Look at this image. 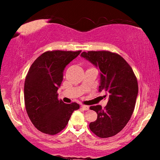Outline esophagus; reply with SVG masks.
I'll use <instances>...</instances> for the list:
<instances>
[{
    "instance_id": "34e87169",
    "label": "esophagus",
    "mask_w": 160,
    "mask_h": 160,
    "mask_svg": "<svg viewBox=\"0 0 160 160\" xmlns=\"http://www.w3.org/2000/svg\"><path fill=\"white\" fill-rule=\"evenodd\" d=\"M82 108L84 109V110H85V111L89 110V106H85V105H82Z\"/></svg>"
}]
</instances>
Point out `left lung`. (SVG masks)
Returning a JSON list of instances; mask_svg holds the SVG:
<instances>
[{"label":"left lung","instance_id":"obj_1","mask_svg":"<svg viewBox=\"0 0 160 160\" xmlns=\"http://www.w3.org/2000/svg\"><path fill=\"white\" fill-rule=\"evenodd\" d=\"M82 57L99 68V91H106L109 95L104 109L99 105L89 107L98 113L89 129L99 138L112 137L126 126L134 111L138 92L137 78L128 62L114 52H83Z\"/></svg>","mask_w":160,"mask_h":160}]
</instances>
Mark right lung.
Masks as SVG:
<instances>
[{"mask_svg":"<svg viewBox=\"0 0 160 160\" xmlns=\"http://www.w3.org/2000/svg\"><path fill=\"white\" fill-rule=\"evenodd\" d=\"M81 52H45L28 72L24 87L25 109L32 124L41 132H60L66 127L73 111L79 108L76 102L67 104L59 100L58 89L63 80L65 66Z\"/></svg>","mask_w":160,"mask_h":160,"instance_id":"1","label":"right lung"}]
</instances>
